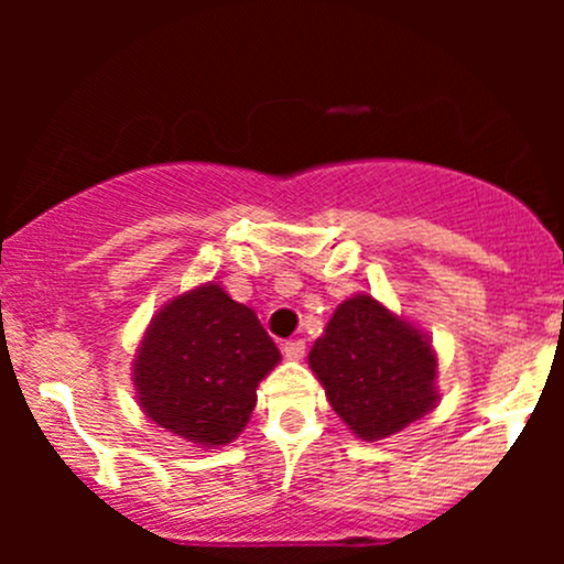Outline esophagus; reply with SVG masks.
Segmentation results:
<instances>
[{"label":"esophagus","instance_id":"obj_1","mask_svg":"<svg viewBox=\"0 0 564 564\" xmlns=\"http://www.w3.org/2000/svg\"><path fill=\"white\" fill-rule=\"evenodd\" d=\"M283 355H286L289 360H302V355H304V341H302V339H289V341H283Z\"/></svg>","mask_w":564,"mask_h":564}]
</instances>
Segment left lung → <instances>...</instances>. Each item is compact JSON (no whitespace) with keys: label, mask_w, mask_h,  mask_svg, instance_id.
<instances>
[{"label":"left lung","mask_w":564,"mask_h":564,"mask_svg":"<svg viewBox=\"0 0 564 564\" xmlns=\"http://www.w3.org/2000/svg\"><path fill=\"white\" fill-rule=\"evenodd\" d=\"M307 360L341 422L364 440L390 437L437 403L432 341L368 294L336 307Z\"/></svg>","instance_id":"8db88e82"}]
</instances>
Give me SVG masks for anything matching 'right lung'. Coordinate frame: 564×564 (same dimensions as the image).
Returning <instances> with one entry per match:
<instances>
[{"label": "right lung", "instance_id": "obj_1", "mask_svg": "<svg viewBox=\"0 0 564 564\" xmlns=\"http://www.w3.org/2000/svg\"><path fill=\"white\" fill-rule=\"evenodd\" d=\"M278 360L254 310L204 283L153 315L134 360V387L153 424L217 448L249 424L257 387Z\"/></svg>", "mask_w": 564, "mask_h": 564}]
</instances>
